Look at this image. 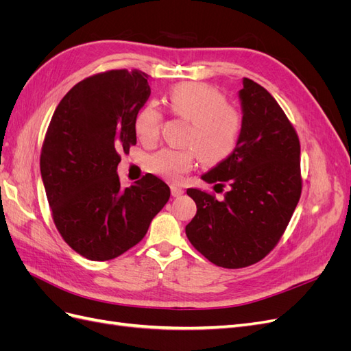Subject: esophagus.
I'll list each match as a JSON object with an SVG mask.
<instances>
[{"instance_id": "1", "label": "esophagus", "mask_w": 351, "mask_h": 351, "mask_svg": "<svg viewBox=\"0 0 351 351\" xmlns=\"http://www.w3.org/2000/svg\"><path fill=\"white\" fill-rule=\"evenodd\" d=\"M183 193H184V190H183L182 187H178V186H176V184H173V186H171V195H173L174 197L182 196Z\"/></svg>"}]
</instances>
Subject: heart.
I'll list each match as a JSON object with an SVG mask.
<instances>
[{
  "instance_id": "1",
  "label": "heart",
  "mask_w": 351,
  "mask_h": 351,
  "mask_svg": "<svg viewBox=\"0 0 351 351\" xmlns=\"http://www.w3.org/2000/svg\"><path fill=\"white\" fill-rule=\"evenodd\" d=\"M168 108L189 121L183 143L186 147H165L149 158V169L168 182H178L195 167L197 154L208 165H217L232 155L243 132L241 112L209 84L197 82L178 83L167 95ZM162 111L146 104L134 119L136 136L143 143L159 137Z\"/></svg>"
}]
</instances>
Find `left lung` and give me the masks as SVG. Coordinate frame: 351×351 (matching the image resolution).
Here are the masks:
<instances>
[{"label":"left lung","instance_id":"1","mask_svg":"<svg viewBox=\"0 0 351 351\" xmlns=\"http://www.w3.org/2000/svg\"><path fill=\"white\" fill-rule=\"evenodd\" d=\"M243 132L236 151L202 180L230 187L224 199L187 189L196 215L186 226L193 247L217 267L237 269L277 246L302 195L300 142L293 124L261 84L243 79Z\"/></svg>","mask_w":351,"mask_h":351}]
</instances>
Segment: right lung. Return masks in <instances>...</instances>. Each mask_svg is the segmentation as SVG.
Here are the masks:
<instances>
[{
    "mask_svg": "<svg viewBox=\"0 0 351 351\" xmlns=\"http://www.w3.org/2000/svg\"><path fill=\"white\" fill-rule=\"evenodd\" d=\"M151 95L147 74L110 70L73 86L52 115L40 151V176L54 224L90 261H110L139 243L169 199L147 173L123 189L119 152L136 145L134 119Z\"/></svg>",
    "mask_w": 351,
    "mask_h": 351,
    "instance_id": "right-lung-1",
    "label": "right lung"
}]
</instances>
